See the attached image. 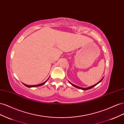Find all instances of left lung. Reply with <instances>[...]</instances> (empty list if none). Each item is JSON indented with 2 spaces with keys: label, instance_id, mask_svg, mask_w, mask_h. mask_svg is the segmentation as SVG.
I'll list each match as a JSON object with an SVG mask.
<instances>
[{
  "label": "left lung",
  "instance_id": "obj_1",
  "mask_svg": "<svg viewBox=\"0 0 124 124\" xmlns=\"http://www.w3.org/2000/svg\"><path fill=\"white\" fill-rule=\"evenodd\" d=\"M103 78H102V79H101L99 82H98V83H96V84H95V85H93V86H89V87H87V88H82V87H79V86H77V85H74V84H72V83H71L70 82H69V83L72 85H73V86H74L75 87H77V88H79V89H82V90H88V89H91L92 88H93V87H94V86H95L96 85H97V84H99V83H100V82L102 81V80H103Z\"/></svg>",
  "mask_w": 124,
  "mask_h": 124
}]
</instances>
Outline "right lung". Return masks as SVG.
I'll list each match as a JSON object with an SVG mask.
<instances>
[{
    "label": "right lung",
    "mask_w": 124,
    "mask_h": 124,
    "mask_svg": "<svg viewBox=\"0 0 124 124\" xmlns=\"http://www.w3.org/2000/svg\"><path fill=\"white\" fill-rule=\"evenodd\" d=\"M48 79L46 81H45L44 83H41V84H38V85H26V84H24V83H23L25 86H26V87H38V86H42V85H44L45 83H46V81L48 80Z\"/></svg>",
    "instance_id": "add662e5"
}]
</instances>
